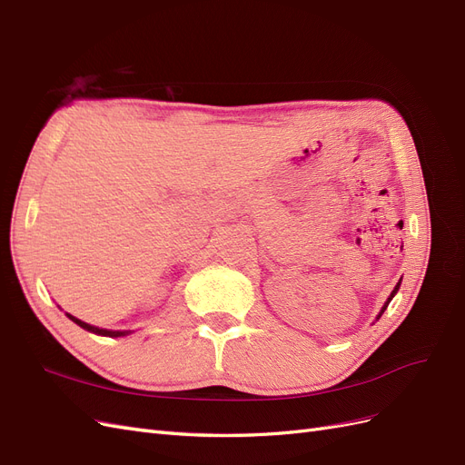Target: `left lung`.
Listing matches in <instances>:
<instances>
[{"mask_svg": "<svg viewBox=\"0 0 465 465\" xmlns=\"http://www.w3.org/2000/svg\"><path fill=\"white\" fill-rule=\"evenodd\" d=\"M400 283H401V281H400ZM400 283H398V285H396V289H393V291H391V294H390V299H388V301H386V304H384V306H382V312H380V314H378V318H380V316H382V314H384V311H386V308H388V304H390V301H391V299H393V294H396V292H398V289H400Z\"/></svg>", "mask_w": 465, "mask_h": 465, "instance_id": "8db88e82", "label": "left lung"}]
</instances>
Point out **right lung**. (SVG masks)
<instances>
[{
    "label": "right lung",
    "mask_w": 465,
    "mask_h": 465,
    "mask_svg": "<svg viewBox=\"0 0 465 465\" xmlns=\"http://www.w3.org/2000/svg\"><path fill=\"white\" fill-rule=\"evenodd\" d=\"M67 318L69 320H74L77 326H81L83 330H87V331H93V333H98V335H108V337H120V335H125L128 331H112V330H101V328H94V326H91V323H87V322H81V320H77L75 316H72V314H67Z\"/></svg>",
    "instance_id": "1"
}]
</instances>
